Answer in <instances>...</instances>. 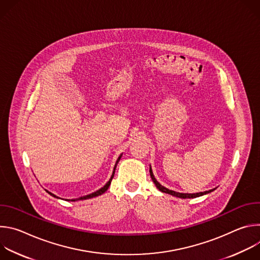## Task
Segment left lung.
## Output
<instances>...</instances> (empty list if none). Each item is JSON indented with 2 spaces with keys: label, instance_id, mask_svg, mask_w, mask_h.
<instances>
[{
  "label": "left lung",
  "instance_id": "8db88e82",
  "mask_svg": "<svg viewBox=\"0 0 260 260\" xmlns=\"http://www.w3.org/2000/svg\"><path fill=\"white\" fill-rule=\"evenodd\" d=\"M150 176H151V179L152 181L154 182L155 186L161 191V192H165V193H169L171 196H174L176 198H180V199H193V198H199V197H202L204 194H207V193H210L211 191H213L214 189H211V190H208V191H204V192H199V193H180V192H176V191H173V190H170L168 188H166L165 186H162V185H160L157 180L155 179L153 173H152V170H151V167H150Z\"/></svg>",
  "mask_w": 260,
  "mask_h": 260
}]
</instances>
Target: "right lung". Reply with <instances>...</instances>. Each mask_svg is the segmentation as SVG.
Returning <instances> with one entry per match:
<instances>
[{
	"mask_svg": "<svg viewBox=\"0 0 260 260\" xmlns=\"http://www.w3.org/2000/svg\"><path fill=\"white\" fill-rule=\"evenodd\" d=\"M121 156H122V154H120V156L118 157V159H117V161H116V164H115V167H114V170H113V173H112V176H111V178H110V180L106 183V185L104 187H102L101 189H99V190H96L95 192H92V193H90V194H87V196H85V197H81V198H79V199H75V200H71V201H73V202H76V201H81V200H88V199H92V198H95V197H99V196H101V194H103L104 192H106L107 191V189L109 188V186H110V184H111V181H112V179H113V177H114V174H115V169H116V166H117V164H118V161L120 160V158H121ZM47 191V190H46ZM50 196H52V197H54V198H56V199H58L56 196H54L53 193H51V192H49V191H47Z\"/></svg>",
	"mask_w": 260,
	"mask_h": 260,
	"instance_id": "obj_1",
	"label": "right lung"
}]
</instances>
